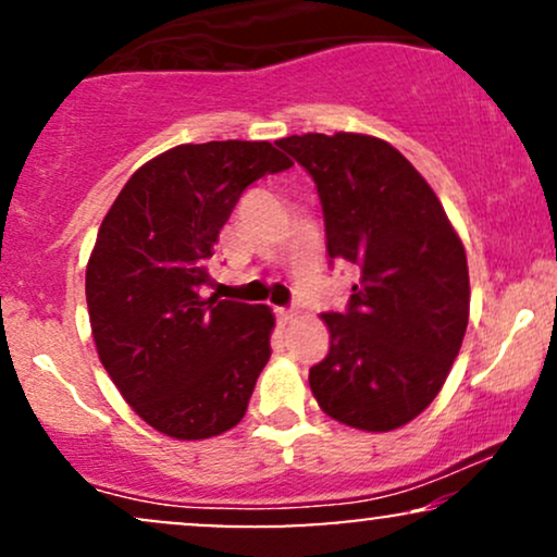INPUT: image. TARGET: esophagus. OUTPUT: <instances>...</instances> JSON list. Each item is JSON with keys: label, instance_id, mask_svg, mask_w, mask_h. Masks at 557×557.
<instances>
[{"label": "esophagus", "instance_id": "34e87169", "mask_svg": "<svg viewBox=\"0 0 557 557\" xmlns=\"http://www.w3.org/2000/svg\"><path fill=\"white\" fill-rule=\"evenodd\" d=\"M274 314H277L280 324H290L293 319H296V311L293 309H274Z\"/></svg>", "mask_w": 557, "mask_h": 557}]
</instances>
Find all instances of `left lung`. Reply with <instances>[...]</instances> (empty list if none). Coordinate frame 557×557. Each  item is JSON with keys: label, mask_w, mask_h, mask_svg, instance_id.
<instances>
[{"label": "left lung", "mask_w": 557, "mask_h": 557, "mask_svg": "<svg viewBox=\"0 0 557 557\" xmlns=\"http://www.w3.org/2000/svg\"><path fill=\"white\" fill-rule=\"evenodd\" d=\"M277 146L317 185L330 259L359 270L348 306L324 314L330 354L309 369L311 393L343 424L398 430L434 400L461 350V238L424 177L385 140L306 133Z\"/></svg>", "instance_id": "1"}]
</instances>
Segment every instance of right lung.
<instances>
[{
	"label": "right lung",
	"instance_id": "obj_1",
	"mask_svg": "<svg viewBox=\"0 0 557 557\" xmlns=\"http://www.w3.org/2000/svg\"><path fill=\"white\" fill-rule=\"evenodd\" d=\"M287 168L267 140L175 146L125 183L101 222L86 270L96 350L133 411L170 437L233 430L270 361L272 311L201 290L243 190Z\"/></svg>",
	"mask_w": 557,
	"mask_h": 557
}]
</instances>
